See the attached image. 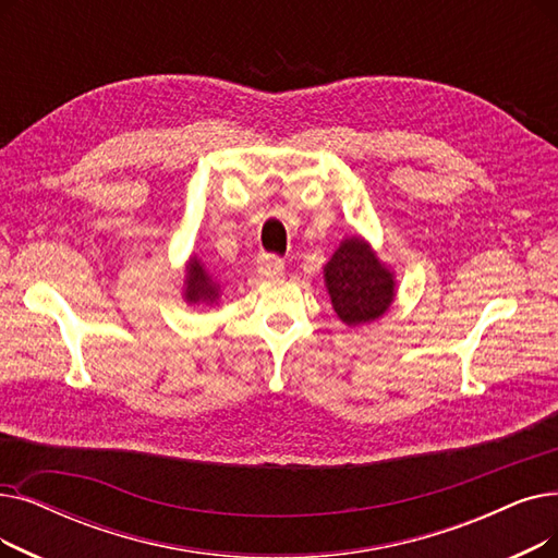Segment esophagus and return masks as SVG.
I'll return each instance as SVG.
<instances>
[{
  "label": "esophagus",
  "instance_id": "1",
  "mask_svg": "<svg viewBox=\"0 0 558 558\" xmlns=\"http://www.w3.org/2000/svg\"><path fill=\"white\" fill-rule=\"evenodd\" d=\"M284 271V262L278 255H262L257 259V274L262 278H280Z\"/></svg>",
  "mask_w": 558,
  "mask_h": 558
}]
</instances>
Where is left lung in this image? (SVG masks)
I'll return each mask as SVG.
<instances>
[{
    "label": "left lung",
    "instance_id": "obj_1",
    "mask_svg": "<svg viewBox=\"0 0 558 558\" xmlns=\"http://www.w3.org/2000/svg\"><path fill=\"white\" fill-rule=\"evenodd\" d=\"M324 274L337 317L349 326L378 319L395 299L392 274L360 236L335 251Z\"/></svg>",
    "mask_w": 558,
    "mask_h": 558
}]
</instances>
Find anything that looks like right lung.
<instances>
[{
	"mask_svg": "<svg viewBox=\"0 0 558 558\" xmlns=\"http://www.w3.org/2000/svg\"><path fill=\"white\" fill-rule=\"evenodd\" d=\"M186 301L189 303H201V301H214L216 296V284L211 282V278L207 276V271L203 269V264L198 259H191V264L186 266Z\"/></svg>",
	"mask_w": 558,
	"mask_h": 558,
	"instance_id": "obj_1",
	"label": "right lung"
}]
</instances>
